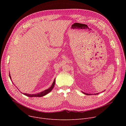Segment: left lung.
<instances>
[{
	"instance_id": "obj_1",
	"label": "left lung",
	"mask_w": 126,
	"mask_h": 126,
	"mask_svg": "<svg viewBox=\"0 0 126 126\" xmlns=\"http://www.w3.org/2000/svg\"><path fill=\"white\" fill-rule=\"evenodd\" d=\"M83 93H84L85 94H86V95H91V94H87V93H84V92H83ZM98 94H99V93H97V94H95V95H98Z\"/></svg>"
}]
</instances>
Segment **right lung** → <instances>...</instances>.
<instances>
[{
    "mask_svg": "<svg viewBox=\"0 0 126 126\" xmlns=\"http://www.w3.org/2000/svg\"><path fill=\"white\" fill-rule=\"evenodd\" d=\"M9 77L11 80V76H10V73H9ZM55 79L54 80V81L52 86H51V87H50L49 89L46 90L41 92V93H37V94H26V93H23L24 95L26 96H28V97H42V96H44L45 95H46V94H47L48 93H49L50 92H51V91L53 89V88H54V85H55Z\"/></svg>",
    "mask_w": 126,
    "mask_h": 126,
    "instance_id": "1",
    "label": "right lung"
}]
</instances>
